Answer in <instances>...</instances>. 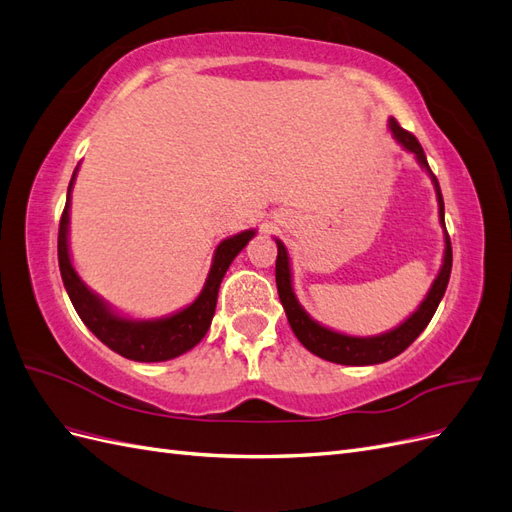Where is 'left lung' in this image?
Listing matches in <instances>:
<instances>
[{
    "label": "left lung",
    "mask_w": 512,
    "mask_h": 512,
    "mask_svg": "<svg viewBox=\"0 0 512 512\" xmlns=\"http://www.w3.org/2000/svg\"><path fill=\"white\" fill-rule=\"evenodd\" d=\"M390 130H392L394 139H397L403 148L414 152L416 158L420 160V165L431 173L437 201H440V221L444 225V199H442V191H440V182H437L435 173L431 171V167L427 163L425 150H422V145L418 143V139L410 133V130H405L394 118L390 120ZM276 246H279V255H276V289H279V298H281V304L287 313V321H289L291 330H294L298 341L306 349H309L311 354L324 358V360H330V362H337V364H349V367L379 364V362H386L394 356H399L401 352H405V349L418 339V334L429 326L431 317L437 311V304H440L444 291L448 287L450 270H452V246H450V238L446 233L444 266H442L440 274H437L429 296L418 306V311L410 319H405L399 328L382 334V337L360 339V337H347V334H339V332H332L324 326H319L317 321H313L309 315L304 313V309L294 296V289H291L289 257H287L285 246L279 240H276Z\"/></svg>",
    "instance_id": "obj_1"
}]
</instances>
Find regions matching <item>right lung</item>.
<instances>
[{
    "mask_svg": "<svg viewBox=\"0 0 512 512\" xmlns=\"http://www.w3.org/2000/svg\"><path fill=\"white\" fill-rule=\"evenodd\" d=\"M75 173L68 184L66 208L60 218V231H57V261H60V272L64 287L70 296L72 306L79 313L83 324L90 328L96 337L105 343L115 354H120L135 362H163L180 356L188 349H193L212 324L218 287H221L223 276L242 248L255 236V231H242L238 236L223 240L218 244L208 281L203 285L199 298L186 306L184 311L175 313L167 319L156 321H133L113 315L105 302L96 298L77 276L75 268L70 264L68 255V208H70V188L75 182Z\"/></svg>",
    "mask_w": 512,
    "mask_h": 512,
    "instance_id": "add662e5",
    "label": "right lung"
}]
</instances>
